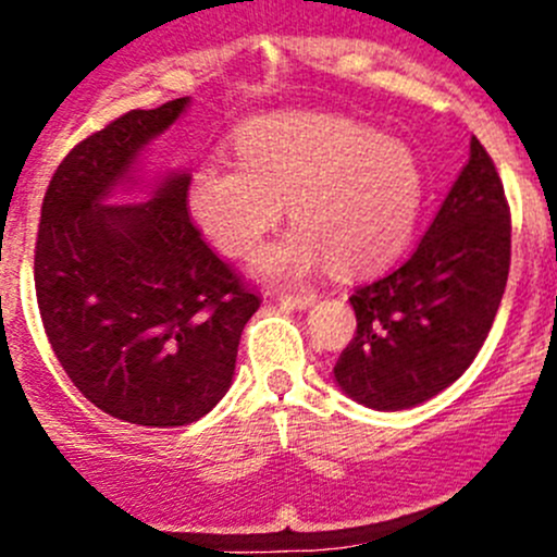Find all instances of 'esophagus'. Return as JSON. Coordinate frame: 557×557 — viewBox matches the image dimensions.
I'll list each match as a JSON object with an SVG mask.
<instances>
[{
  "mask_svg": "<svg viewBox=\"0 0 557 557\" xmlns=\"http://www.w3.org/2000/svg\"><path fill=\"white\" fill-rule=\"evenodd\" d=\"M280 301L288 307H296V310H307V307L314 301V294H283L280 296Z\"/></svg>",
  "mask_w": 557,
  "mask_h": 557,
  "instance_id": "1",
  "label": "esophagus"
}]
</instances>
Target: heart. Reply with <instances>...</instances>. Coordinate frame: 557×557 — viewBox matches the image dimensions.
<instances>
[{
  "instance_id": "b5f03b06",
  "label": "heart",
  "mask_w": 557,
  "mask_h": 557,
  "mask_svg": "<svg viewBox=\"0 0 557 557\" xmlns=\"http://www.w3.org/2000/svg\"><path fill=\"white\" fill-rule=\"evenodd\" d=\"M423 172L412 150L329 112H280L237 132V161L207 156L188 183L196 226L226 256H250L277 226L294 232L258 252L267 277H305L331 261L358 274L396 258L420 207Z\"/></svg>"
}]
</instances>
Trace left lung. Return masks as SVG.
Returning <instances> with one entry per match:
<instances>
[{"label":"left lung","mask_w":557,"mask_h":557,"mask_svg":"<svg viewBox=\"0 0 557 557\" xmlns=\"http://www.w3.org/2000/svg\"><path fill=\"white\" fill-rule=\"evenodd\" d=\"M512 215L496 164L471 137L458 174L412 256L350 296L356 336L334 377L372 409H409L450 387L491 334L507 288Z\"/></svg>","instance_id":"1"}]
</instances>
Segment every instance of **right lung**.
<instances>
[{"mask_svg": "<svg viewBox=\"0 0 557 557\" xmlns=\"http://www.w3.org/2000/svg\"><path fill=\"white\" fill-rule=\"evenodd\" d=\"M188 97L132 110L77 143L50 180L35 247L45 334L77 391L117 420L174 429L205 418L234 377L261 307L188 212V174L150 201L104 205Z\"/></svg>", "mask_w": 557, "mask_h": 557, "instance_id": "1", "label": "right lung"}]
</instances>
